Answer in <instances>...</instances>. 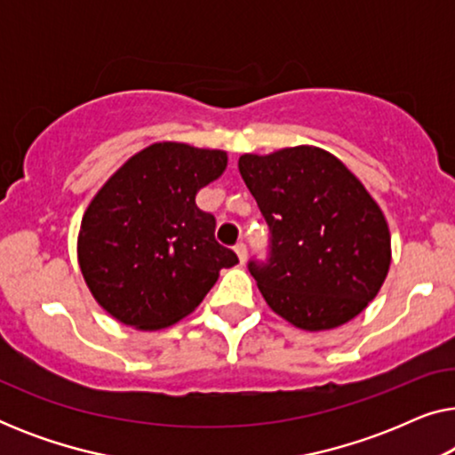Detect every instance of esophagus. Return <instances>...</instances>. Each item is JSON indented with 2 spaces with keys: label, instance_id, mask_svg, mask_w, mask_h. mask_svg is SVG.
<instances>
[{
  "label": "esophagus",
  "instance_id": "esophagus-1",
  "mask_svg": "<svg viewBox=\"0 0 455 455\" xmlns=\"http://www.w3.org/2000/svg\"><path fill=\"white\" fill-rule=\"evenodd\" d=\"M234 251H235V254H238L240 263H246V244H244V242H238V244L234 246Z\"/></svg>",
  "mask_w": 455,
  "mask_h": 455
}]
</instances>
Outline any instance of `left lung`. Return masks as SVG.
Instances as JSON below:
<instances>
[{"mask_svg":"<svg viewBox=\"0 0 455 455\" xmlns=\"http://www.w3.org/2000/svg\"><path fill=\"white\" fill-rule=\"evenodd\" d=\"M240 176L271 229V259L251 263L273 313L302 331L352 321L381 290L391 234L364 184L325 148L244 153Z\"/></svg>","mask_w":455,"mask_h":455,"instance_id":"1","label":"left lung"}]
</instances>
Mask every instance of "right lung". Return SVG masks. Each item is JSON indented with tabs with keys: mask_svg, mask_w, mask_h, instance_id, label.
Listing matches in <instances>:
<instances>
[{
	"mask_svg": "<svg viewBox=\"0 0 455 455\" xmlns=\"http://www.w3.org/2000/svg\"><path fill=\"white\" fill-rule=\"evenodd\" d=\"M228 153L153 142L111 173L78 229L84 283L105 313L159 331L195 313L220 271L238 263L215 242V217L196 195L226 172Z\"/></svg>",
	"mask_w": 455,
	"mask_h": 455,
	"instance_id": "right-lung-1",
	"label": "right lung"
}]
</instances>
